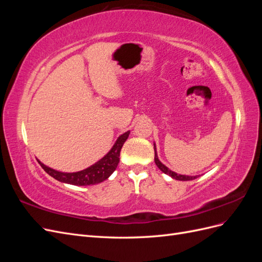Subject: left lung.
Listing matches in <instances>:
<instances>
[{
    "label": "left lung",
    "mask_w": 262,
    "mask_h": 262,
    "mask_svg": "<svg viewBox=\"0 0 262 262\" xmlns=\"http://www.w3.org/2000/svg\"><path fill=\"white\" fill-rule=\"evenodd\" d=\"M154 150H155V157H154V161H155V164L157 165V167L160 168L163 172L167 173V175H169L171 178L176 179V180H181V181H188V180H193L195 178H198L199 176H186V175H178L177 172L175 171H171L168 167H166V166L158 160L157 157V153H156V148H155V144H154Z\"/></svg>",
    "instance_id": "1"
}]
</instances>
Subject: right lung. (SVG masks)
Instances as JSON below:
<instances>
[{
  "instance_id": "right-lung-1",
  "label": "right lung",
  "mask_w": 262,
  "mask_h": 262,
  "mask_svg": "<svg viewBox=\"0 0 262 262\" xmlns=\"http://www.w3.org/2000/svg\"><path fill=\"white\" fill-rule=\"evenodd\" d=\"M130 131H126L125 133L121 134L116 141V143L112 147L109 152L99 160L97 163L90 166L81 171L76 172H62L54 170L48 166L43 165L40 161L38 163L40 164L41 167L45 169L47 173H49L51 177L57 179L61 182H66V184L74 185V186H91L96 185L99 182L106 180L112 173L116 170L117 166L119 164V156H120V150L124 144V142L128 139Z\"/></svg>"
}]
</instances>
